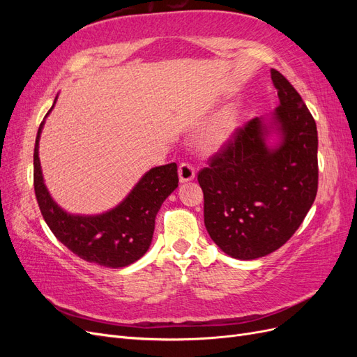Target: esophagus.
I'll list each match as a JSON object with an SVG mask.
<instances>
[{"instance_id":"esophagus-1","label":"esophagus","mask_w":357,"mask_h":357,"mask_svg":"<svg viewBox=\"0 0 357 357\" xmlns=\"http://www.w3.org/2000/svg\"><path fill=\"white\" fill-rule=\"evenodd\" d=\"M195 178V169L190 164H181L178 167V180L180 183H188Z\"/></svg>"}]
</instances>
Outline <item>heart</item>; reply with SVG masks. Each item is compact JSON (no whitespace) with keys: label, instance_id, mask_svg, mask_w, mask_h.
I'll return each instance as SVG.
<instances>
[{"label":"heart","instance_id":"1","mask_svg":"<svg viewBox=\"0 0 357 357\" xmlns=\"http://www.w3.org/2000/svg\"><path fill=\"white\" fill-rule=\"evenodd\" d=\"M240 125V110L236 107H228L215 114L202 129L199 135V146L207 153H218L228 147L234 139Z\"/></svg>","mask_w":357,"mask_h":357}]
</instances>
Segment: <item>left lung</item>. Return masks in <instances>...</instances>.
Wrapping results in <instances>:
<instances>
[{
    "instance_id": "8db88e82",
    "label": "left lung",
    "mask_w": 357,
    "mask_h": 357,
    "mask_svg": "<svg viewBox=\"0 0 357 357\" xmlns=\"http://www.w3.org/2000/svg\"><path fill=\"white\" fill-rule=\"evenodd\" d=\"M277 109L255 117L198 174L204 223L222 252L252 261L282 247L317 195V126L284 75L271 70Z\"/></svg>"
}]
</instances>
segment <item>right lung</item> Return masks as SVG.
I'll use <instances>...</instances> for the list:
<instances>
[{"label":"right lung","instance_id":"right-lung-1","mask_svg":"<svg viewBox=\"0 0 357 357\" xmlns=\"http://www.w3.org/2000/svg\"><path fill=\"white\" fill-rule=\"evenodd\" d=\"M56 100L58 95L46 117ZM46 117L38 128L34 147V189L43 219L53 235L86 262L107 268H123L137 262L152 244L160 205L178 186L177 165L149 169L116 207L104 213H68L52 198L43 177L38 147Z\"/></svg>","mask_w":357,"mask_h":357}]
</instances>
